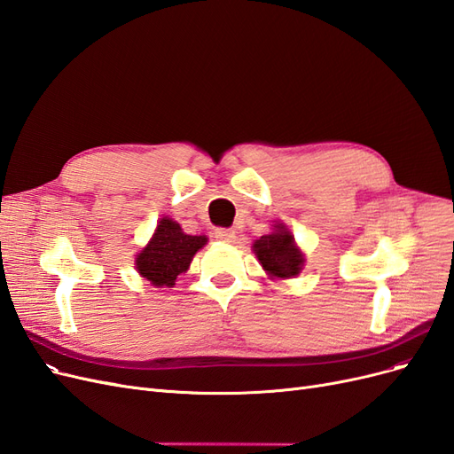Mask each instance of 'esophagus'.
<instances>
[{
  "mask_svg": "<svg viewBox=\"0 0 454 454\" xmlns=\"http://www.w3.org/2000/svg\"><path fill=\"white\" fill-rule=\"evenodd\" d=\"M215 238H216L218 241L233 243V241H236V231L228 230V228H216V230H215Z\"/></svg>",
  "mask_w": 454,
  "mask_h": 454,
  "instance_id": "1",
  "label": "esophagus"
}]
</instances>
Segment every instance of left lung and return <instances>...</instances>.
<instances>
[{
  "label": "left lung",
  "instance_id": "left-lung-1",
  "mask_svg": "<svg viewBox=\"0 0 454 454\" xmlns=\"http://www.w3.org/2000/svg\"><path fill=\"white\" fill-rule=\"evenodd\" d=\"M253 251L264 271L277 279H290V277L300 275L305 262L294 243V236L283 223L275 224L268 236L256 239L253 243Z\"/></svg>",
  "mask_w": 454,
  "mask_h": 454
}]
</instances>
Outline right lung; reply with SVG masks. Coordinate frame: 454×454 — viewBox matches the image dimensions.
Wrapping results in <instances>:
<instances>
[{
  "mask_svg": "<svg viewBox=\"0 0 454 454\" xmlns=\"http://www.w3.org/2000/svg\"><path fill=\"white\" fill-rule=\"evenodd\" d=\"M206 243V236H188L179 223L164 216L160 218L149 245L137 254L136 270L154 286H173Z\"/></svg>",
  "mask_w": 454,
  "mask_h": 454,
  "instance_id": "right-lung-1",
  "label": "right lung"
}]
</instances>
